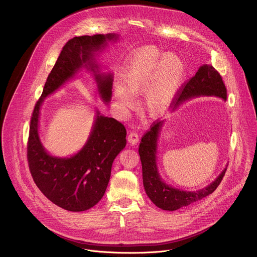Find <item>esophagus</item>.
<instances>
[{
    "instance_id": "obj_1",
    "label": "esophagus",
    "mask_w": 257,
    "mask_h": 257,
    "mask_svg": "<svg viewBox=\"0 0 257 257\" xmlns=\"http://www.w3.org/2000/svg\"><path fill=\"white\" fill-rule=\"evenodd\" d=\"M127 140H128V142H129L130 144L135 145V144H137L138 141H139V136H138V134H137L135 131H131V132L129 133V135H128Z\"/></svg>"
}]
</instances>
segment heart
<instances>
[{
	"label": "heart",
	"mask_w": 257,
	"mask_h": 257,
	"mask_svg": "<svg viewBox=\"0 0 257 257\" xmlns=\"http://www.w3.org/2000/svg\"><path fill=\"white\" fill-rule=\"evenodd\" d=\"M185 73V65L175 54H166L156 46L133 52L122 74L124 86L115 87L117 103L123 109L133 108L134 95L145 93V104L151 112H159L177 92Z\"/></svg>",
	"instance_id": "obj_1"
}]
</instances>
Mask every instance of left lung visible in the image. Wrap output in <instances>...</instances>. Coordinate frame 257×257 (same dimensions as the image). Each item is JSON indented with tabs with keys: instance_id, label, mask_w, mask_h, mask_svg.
<instances>
[{
	"instance_id": "1",
	"label": "left lung",
	"mask_w": 257,
	"mask_h": 257,
	"mask_svg": "<svg viewBox=\"0 0 257 257\" xmlns=\"http://www.w3.org/2000/svg\"><path fill=\"white\" fill-rule=\"evenodd\" d=\"M197 95H215L227 99V88L223 78L210 65L201 66L193 77L181 85L174 96L173 104L177 106L185 99ZM162 125L163 121L159 120L151 125V128L141 138L138 153L142 165V180L146 194L158 207L172 211L211 194L221 184L227 168L210 185L198 191H183L165 184L160 178L156 164L157 141Z\"/></svg>"
}]
</instances>
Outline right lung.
I'll use <instances>...</instances> for the list:
<instances>
[{
	"label": "right lung",
	"mask_w": 257,
	"mask_h": 257,
	"mask_svg": "<svg viewBox=\"0 0 257 257\" xmlns=\"http://www.w3.org/2000/svg\"><path fill=\"white\" fill-rule=\"evenodd\" d=\"M116 40L115 34L75 36L63 47L48 76L43 93L36 101L29 127L27 162L34 183L56 205L70 210L83 211L94 206L103 196L111 177L112 165L126 145V128L114 118L99 116L84 148L70 159H58L47 154L40 141L38 124L44 98L59 88L82 66L94 73L98 91L103 100L112 95V75L97 73L92 63L93 52L103 48L106 41Z\"/></svg>",
	"instance_id": "obj_1"
}]
</instances>
